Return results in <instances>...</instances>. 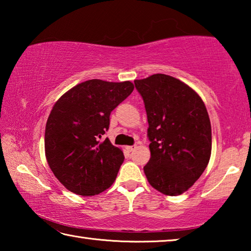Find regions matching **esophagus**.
Instances as JSON below:
<instances>
[{
  "instance_id": "esophagus-1",
  "label": "esophagus",
  "mask_w": 251,
  "mask_h": 251,
  "mask_svg": "<svg viewBox=\"0 0 251 251\" xmlns=\"http://www.w3.org/2000/svg\"><path fill=\"white\" fill-rule=\"evenodd\" d=\"M135 148H136V145H134V146H126V150L128 151H133Z\"/></svg>"
}]
</instances>
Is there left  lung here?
I'll return each instance as SVG.
<instances>
[{
	"mask_svg": "<svg viewBox=\"0 0 251 251\" xmlns=\"http://www.w3.org/2000/svg\"><path fill=\"white\" fill-rule=\"evenodd\" d=\"M147 113L151 158L144 173L167 196L188 190L211 155V125L201 97L180 79L154 74L135 79Z\"/></svg>",
	"mask_w": 251,
	"mask_h": 251,
	"instance_id": "8db88e82",
	"label": "left lung"
}]
</instances>
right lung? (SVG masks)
Wrapping results in <instances>:
<instances>
[{
	"mask_svg": "<svg viewBox=\"0 0 251 251\" xmlns=\"http://www.w3.org/2000/svg\"><path fill=\"white\" fill-rule=\"evenodd\" d=\"M134 84L90 79L64 93L45 126V157L58 181L80 196H95L115 181L124 154L108 138L109 115Z\"/></svg>",
	"mask_w": 251,
	"mask_h": 251,
	"instance_id": "right-lung-1",
	"label": "right lung"
}]
</instances>
